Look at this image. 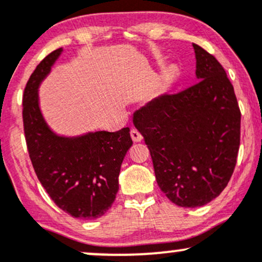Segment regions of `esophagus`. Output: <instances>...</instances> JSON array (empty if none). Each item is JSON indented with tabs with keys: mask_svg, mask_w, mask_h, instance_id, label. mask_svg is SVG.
I'll use <instances>...</instances> for the list:
<instances>
[{
	"mask_svg": "<svg viewBox=\"0 0 262 262\" xmlns=\"http://www.w3.org/2000/svg\"><path fill=\"white\" fill-rule=\"evenodd\" d=\"M130 137H132V140H133L134 143H138V141L143 140V135H141L139 132L137 130V129H132V130H130Z\"/></svg>",
	"mask_w": 262,
	"mask_h": 262,
	"instance_id": "esophagus-1",
	"label": "esophagus"
}]
</instances>
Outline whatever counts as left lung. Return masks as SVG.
Instances as JSON below:
<instances>
[{"label": "left lung", "mask_w": 262, "mask_h": 262, "mask_svg": "<svg viewBox=\"0 0 262 262\" xmlns=\"http://www.w3.org/2000/svg\"><path fill=\"white\" fill-rule=\"evenodd\" d=\"M196 85L164 95L134 113L156 182L172 203L196 208L227 187L240 145V114L223 66L200 45Z\"/></svg>", "instance_id": "obj_1"}]
</instances>
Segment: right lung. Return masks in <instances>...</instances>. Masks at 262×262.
Here are the masks:
<instances>
[{
  "label": "right lung",
  "mask_w": 262,
  "mask_h": 262,
  "mask_svg": "<svg viewBox=\"0 0 262 262\" xmlns=\"http://www.w3.org/2000/svg\"><path fill=\"white\" fill-rule=\"evenodd\" d=\"M62 48L41 60L23 95V124L33 167L45 191L60 209L79 219L100 218L118 192L123 159L133 145L129 128L87 132L66 137L45 121L39 87L61 55Z\"/></svg>",
  "instance_id": "obj_1"
}]
</instances>
